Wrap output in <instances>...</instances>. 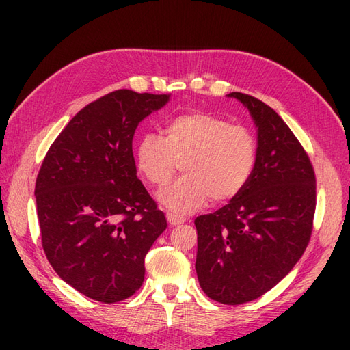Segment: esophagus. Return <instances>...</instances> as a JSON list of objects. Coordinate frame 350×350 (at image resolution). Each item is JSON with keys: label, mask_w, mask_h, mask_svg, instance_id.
Returning a JSON list of instances; mask_svg holds the SVG:
<instances>
[{"label": "esophagus", "mask_w": 350, "mask_h": 350, "mask_svg": "<svg viewBox=\"0 0 350 350\" xmlns=\"http://www.w3.org/2000/svg\"><path fill=\"white\" fill-rule=\"evenodd\" d=\"M167 221H168V224L171 227H179V226H182L183 222H185V219L177 218V217H174V215H171V213L167 215Z\"/></svg>", "instance_id": "obj_1"}]
</instances>
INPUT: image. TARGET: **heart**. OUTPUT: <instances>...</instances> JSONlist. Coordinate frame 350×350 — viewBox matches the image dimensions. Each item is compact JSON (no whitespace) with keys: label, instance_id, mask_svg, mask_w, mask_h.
I'll return each instance as SVG.
<instances>
[{"label":"heart","instance_id":"heart-1","mask_svg":"<svg viewBox=\"0 0 350 350\" xmlns=\"http://www.w3.org/2000/svg\"><path fill=\"white\" fill-rule=\"evenodd\" d=\"M257 158V138L248 128L203 111L170 118L163 137L147 132L135 146L138 173L154 188L167 185L180 163L183 176L158 194L177 218L194 213L209 198H236L254 174Z\"/></svg>","mask_w":350,"mask_h":350}]
</instances>
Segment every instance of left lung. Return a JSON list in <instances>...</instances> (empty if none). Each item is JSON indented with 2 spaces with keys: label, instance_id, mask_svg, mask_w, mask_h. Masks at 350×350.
<instances>
[{
  "label": "left lung",
  "instance_id": "obj_1",
  "mask_svg": "<svg viewBox=\"0 0 350 350\" xmlns=\"http://www.w3.org/2000/svg\"><path fill=\"white\" fill-rule=\"evenodd\" d=\"M228 96L241 100L256 123L257 165L239 196L196 218V271L211 299L239 306L277 286L306 251L316 176L298 138L269 105L250 94Z\"/></svg>",
  "mask_w": 350,
  "mask_h": 350
}]
</instances>
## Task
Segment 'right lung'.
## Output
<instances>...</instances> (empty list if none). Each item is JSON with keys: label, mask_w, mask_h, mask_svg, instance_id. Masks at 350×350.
Masks as SVG:
<instances>
[{"label": "right lung", "mask_w": 350, "mask_h": 350, "mask_svg": "<svg viewBox=\"0 0 350 350\" xmlns=\"http://www.w3.org/2000/svg\"><path fill=\"white\" fill-rule=\"evenodd\" d=\"M168 100L124 88L102 96L72 118L42 162L34 189L42 247L58 277L87 298H131L167 228L137 177L132 138Z\"/></svg>", "instance_id": "right-lung-1"}]
</instances>
